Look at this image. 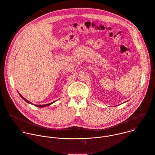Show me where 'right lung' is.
<instances>
[{
	"label": "right lung",
	"instance_id": "1",
	"mask_svg": "<svg viewBox=\"0 0 155 155\" xmlns=\"http://www.w3.org/2000/svg\"><path fill=\"white\" fill-rule=\"evenodd\" d=\"M19 95L21 96V97H22V98H23L25 101H26L28 103H29V104H32V102H29V101H28L27 99H26L25 98H24V97H23V96H22L20 94H19ZM53 102H51V103H50V104H45V105H34L35 106H36V107H46V106H48V105H51V104H53Z\"/></svg>",
	"mask_w": 155,
	"mask_h": 155
}]
</instances>
